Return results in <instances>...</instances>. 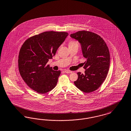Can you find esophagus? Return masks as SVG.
Returning a JSON list of instances; mask_svg holds the SVG:
<instances>
[{
    "label": "esophagus",
    "instance_id": "1",
    "mask_svg": "<svg viewBox=\"0 0 131 131\" xmlns=\"http://www.w3.org/2000/svg\"><path fill=\"white\" fill-rule=\"evenodd\" d=\"M65 72L67 73H72V72L70 70H66V71H65Z\"/></svg>",
    "mask_w": 131,
    "mask_h": 131
}]
</instances>
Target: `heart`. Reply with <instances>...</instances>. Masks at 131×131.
Instances as JSON below:
<instances>
[{
	"mask_svg": "<svg viewBox=\"0 0 131 131\" xmlns=\"http://www.w3.org/2000/svg\"><path fill=\"white\" fill-rule=\"evenodd\" d=\"M69 47H73V46H79V43L77 41L71 40L68 43Z\"/></svg>",
	"mask_w": 131,
	"mask_h": 131,
	"instance_id": "obj_1",
	"label": "heart"
}]
</instances>
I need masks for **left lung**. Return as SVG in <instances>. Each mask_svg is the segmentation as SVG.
Masks as SVG:
<instances>
[{"instance_id":"8db88e82","label":"left lung","mask_w":131,"mask_h":131,"mask_svg":"<svg viewBox=\"0 0 131 131\" xmlns=\"http://www.w3.org/2000/svg\"><path fill=\"white\" fill-rule=\"evenodd\" d=\"M70 37L80 44L83 56L86 59L83 67L85 74L78 72V79L74 84L83 92H92L102 84L108 73V48L102 38L94 32L81 31L71 34Z\"/></svg>"}]
</instances>
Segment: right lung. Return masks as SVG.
I'll list each match as a JSON object with an SVG mask.
<instances>
[{
    "label": "right lung",
    "mask_w": 131,
    "mask_h": 131,
    "mask_svg": "<svg viewBox=\"0 0 131 131\" xmlns=\"http://www.w3.org/2000/svg\"><path fill=\"white\" fill-rule=\"evenodd\" d=\"M68 36L66 32L45 31L30 37L22 45L19 71L27 85L37 93L45 94L56 86L61 72L46 65Z\"/></svg>",
    "instance_id": "1"
}]
</instances>
